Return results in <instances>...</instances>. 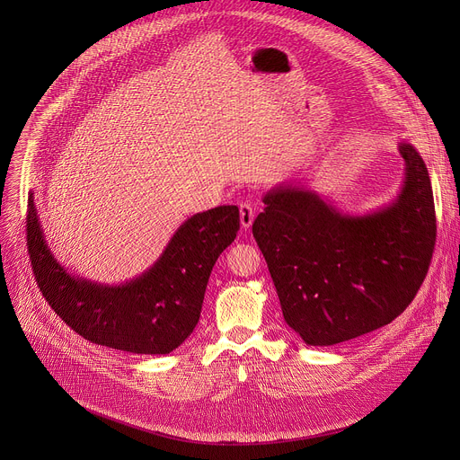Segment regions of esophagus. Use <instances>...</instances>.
<instances>
[{
    "mask_svg": "<svg viewBox=\"0 0 460 460\" xmlns=\"http://www.w3.org/2000/svg\"><path fill=\"white\" fill-rule=\"evenodd\" d=\"M253 217H255L253 207L250 203H240V226H243V229L252 227Z\"/></svg>",
    "mask_w": 460,
    "mask_h": 460,
    "instance_id": "esophagus-1",
    "label": "esophagus"
}]
</instances>
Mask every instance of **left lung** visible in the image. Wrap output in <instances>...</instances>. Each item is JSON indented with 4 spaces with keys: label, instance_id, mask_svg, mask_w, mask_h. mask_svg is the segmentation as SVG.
I'll list each match as a JSON object with an SVG mask.
<instances>
[{
    "label": "left lung",
    "instance_id": "left-lung-1",
    "mask_svg": "<svg viewBox=\"0 0 460 460\" xmlns=\"http://www.w3.org/2000/svg\"><path fill=\"white\" fill-rule=\"evenodd\" d=\"M399 153V193L367 214H345L302 184L264 193L253 236L283 319L305 345L328 347L390 324L427 276L437 240L430 179L414 145L401 141Z\"/></svg>",
    "mask_w": 460,
    "mask_h": 460
}]
</instances>
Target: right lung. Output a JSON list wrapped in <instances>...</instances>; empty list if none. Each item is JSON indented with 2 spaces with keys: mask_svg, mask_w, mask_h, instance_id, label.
<instances>
[{
  "mask_svg": "<svg viewBox=\"0 0 460 460\" xmlns=\"http://www.w3.org/2000/svg\"><path fill=\"white\" fill-rule=\"evenodd\" d=\"M240 227L236 205L184 220L151 267L108 285L68 272L48 248L35 198L28 199V250L46 302L87 341L134 352L169 354L196 328L214 262Z\"/></svg>",
  "mask_w": 460,
  "mask_h": 460,
  "instance_id": "1",
  "label": "right lung"
}]
</instances>
